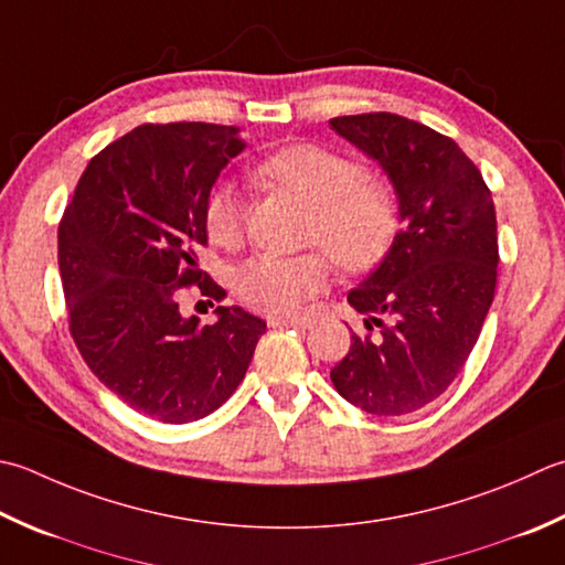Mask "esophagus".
<instances>
[{"label": "esophagus", "mask_w": 565, "mask_h": 565, "mask_svg": "<svg viewBox=\"0 0 565 565\" xmlns=\"http://www.w3.org/2000/svg\"><path fill=\"white\" fill-rule=\"evenodd\" d=\"M269 328H311V320L306 318H281V316H269L267 318Z\"/></svg>", "instance_id": "obj_1"}]
</instances>
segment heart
<instances>
[{
    "label": "heart",
    "instance_id": "heart-1",
    "mask_svg": "<svg viewBox=\"0 0 565 565\" xmlns=\"http://www.w3.org/2000/svg\"><path fill=\"white\" fill-rule=\"evenodd\" d=\"M254 173L311 207L306 239L323 245L345 271H367L392 249L404 220V198L390 175L372 173L350 153L323 143H291L264 159ZM207 237L235 247L245 232V203L232 183L210 188L203 205ZM333 271L323 249L257 254L235 269V291L247 306L296 316L326 289Z\"/></svg>",
    "mask_w": 565,
    "mask_h": 565
}]
</instances>
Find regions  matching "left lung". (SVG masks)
I'll return each instance as SVG.
<instances>
[{
  "instance_id": "1",
  "label": "left lung",
  "mask_w": 565,
  "mask_h": 565,
  "mask_svg": "<svg viewBox=\"0 0 565 565\" xmlns=\"http://www.w3.org/2000/svg\"><path fill=\"white\" fill-rule=\"evenodd\" d=\"M330 127L377 159L404 198L392 249L348 294L367 333H352L330 380L362 412L404 416L448 390L480 338L500 264L492 193L466 151L422 121L364 113Z\"/></svg>"
}]
</instances>
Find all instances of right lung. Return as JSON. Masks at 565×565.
Segmentation results:
<instances>
[{"label": "right lung", "instance_id": "obj_1", "mask_svg": "<svg viewBox=\"0 0 565 565\" xmlns=\"http://www.w3.org/2000/svg\"><path fill=\"white\" fill-rule=\"evenodd\" d=\"M242 149L239 127L141 125L87 163L58 225L77 350L109 392L163 424L223 406L267 330L237 306H217L210 326L179 311L191 289L217 303L227 296L198 269V249L205 198Z\"/></svg>", "mask_w": 565, "mask_h": 565}]
</instances>
